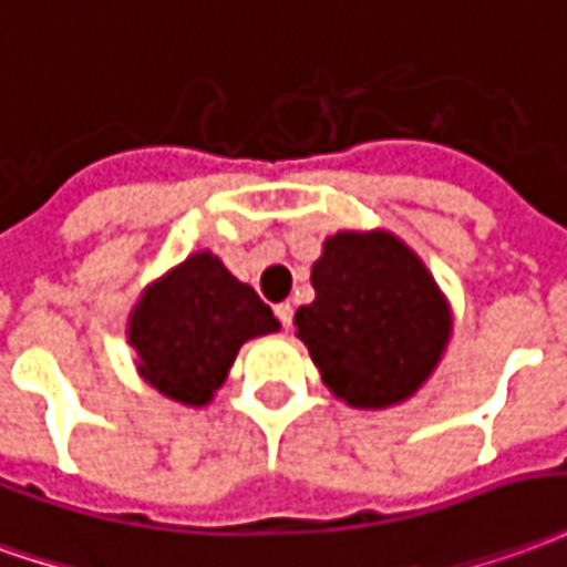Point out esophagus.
Masks as SVG:
<instances>
[{"instance_id": "1", "label": "esophagus", "mask_w": 567, "mask_h": 567, "mask_svg": "<svg viewBox=\"0 0 567 567\" xmlns=\"http://www.w3.org/2000/svg\"><path fill=\"white\" fill-rule=\"evenodd\" d=\"M276 319L282 322V328H291V319H295V307H291V303H279V307H276Z\"/></svg>"}]
</instances>
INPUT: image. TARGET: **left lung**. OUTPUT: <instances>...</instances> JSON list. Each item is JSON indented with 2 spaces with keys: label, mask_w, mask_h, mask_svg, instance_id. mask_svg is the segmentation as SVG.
I'll return each instance as SVG.
<instances>
[{
  "label": "left lung",
  "mask_w": 567,
  "mask_h": 567,
  "mask_svg": "<svg viewBox=\"0 0 567 567\" xmlns=\"http://www.w3.org/2000/svg\"><path fill=\"white\" fill-rule=\"evenodd\" d=\"M316 300L295 312L324 386L352 408H390L423 386L451 338L433 272L386 229L328 236L310 276Z\"/></svg>",
  "instance_id": "left-lung-1"
}]
</instances>
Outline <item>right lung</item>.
Segmentation results:
<instances>
[{
	"label": "right lung",
	"instance_id": "add662e5",
	"mask_svg": "<svg viewBox=\"0 0 567 567\" xmlns=\"http://www.w3.org/2000/svg\"><path fill=\"white\" fill-rule=\"evenodd\" d=\"M279 331V319L212 251L146 288L128 316L141 378L181 405L202 408L224 386L245 340Z\"/></svg>",
	"mask_w": 567,
	"mask_h": 567
}]
</instances>
